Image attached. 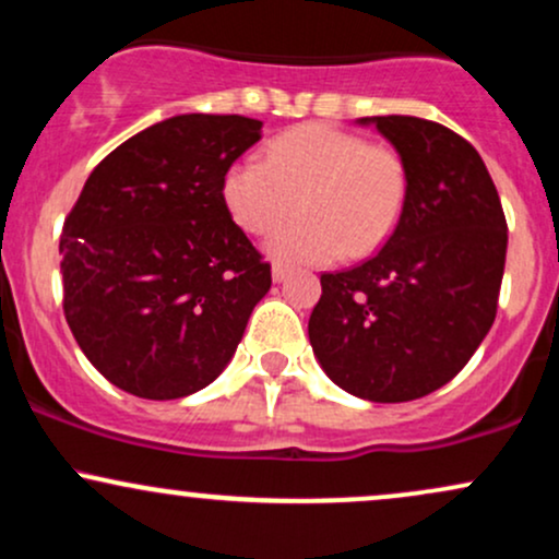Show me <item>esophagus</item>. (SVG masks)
Segmentation results:
<instances>
[{"label":"esophagus","mask_w":559,"mask_h":559,"mask_svg":"<svg viewBox=\"0 0 559 559\" xmlns=\"http://www.w3.org/2000/svg\"><path fill=\"white\" fill-rule=\"evenodd\" d=\"M292 271L294 267L292 265H286V262H273V281H286L288 275H292Z\"/></svg>","instance_id":"esophagus-1"}]
</instances>
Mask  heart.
I'll return each instance as SVG.
<instances>
[{"label":"heart","instance_id":"b5f03b06","mask_svg":"<svg viewBox=\"0 0 559 559\" xmlns=\"http://www.w3.org/2000/svg\"><path fill=\"white\" fill-rule=\"evenodd\" d=\"M407 197L400 150L325 123L281 133L267 144L265 163L241 159L223 176V202L247 234H271L300 202L306 217L277 227L267 241L275 258L297 262L376 252L400 226Z\"/></svg>","mask_w":559,"mask_h":559}]
</instances>
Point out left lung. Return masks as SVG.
<instances>
[{
    "mask_svg": "<svg viewBox=\"0 0 559 559\" xmlns=\"http://www.w3.org/2000/svg\"><path fill=\"white\" fill-rule=\"evenodd\" d=\"M402 152L409 197L373 258L320 275L310 344L336 386L409 402L452 381L497 318L507 221L471 141L413 115L362 118Z\"/></svg>",
    "mask_w": 559,
    "mask_h": 559,
    "instance_id": "obj_1",
    "label": "left lung"
}]
</instances>
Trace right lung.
Returning a JSON list of instances; mask_svg holds the SVG:
<instances>
[{"instance_id":"add662e5","label":"right lung","mask_w":559,"mask_h":559,"mask_svg":"<svg viewBox=\"0 0 559 559\" xmlns=\"http://www.w3.org/2000/svg\"><path fill=\"white\" fill-rule=\"evenodd\" d=\"M260 128L243 115L163 120L102 159L66 217V320L128 394L178 400L213 383L273 284L223 202Z\"/></svg>"}]
</instances>
